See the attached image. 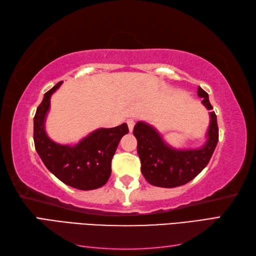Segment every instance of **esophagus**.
Segmentation results:
<instances>
[{"label": "esophagus", "instance_id": "esophagus-1", "mask_svg": "<svg viewBox=\"0 0 256 256\" xmlns=\"http://www.w3.org/2000/svg\"><path fill=\"white\" fill-rule=\"evenodd\" d=\"M126 124H128V126L130 132H132L133 128H134V125H135V120L134 118H128L126 120Z\"/></svg>", "mask_w": 256, "mask_h": 256}]
</instances>
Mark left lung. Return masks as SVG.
I'll return each mask as SVG.
<instances>
[{
    "mask_svg": "<svg viewBox=\"0 0 256 256\" xmlns=\"http://www.w3.org/2000/svg\"><path fill=\"white\" fill-rule=\"evenodd\" d=\"M198 96L202 103L212 110L208 94L198 88ZM210 126L206 143L199 150H176L164 143L160 134L148 124L138 122L133 134L138 140V154L140 160V170L150 184L157 187L174 188L189 182L208 165L219 140L216 116L210 112Z\"/></svg>",
    "mask_w": 256,
    "mask_h": 256,
    "instance_id": "1",
    "label": "left lung"
}]
</instances>
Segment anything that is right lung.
<instances>
[{"mask_svg":"<svg viewBox=\"0 0 256 256\" xmlns=\"http://www.w3.org/2000/svg\"><path fill=\"white\" fill-rule=\"evenodd\" d=\"M62 81L47 91L34 116V144L47 170L59 180L80 190L102 187L111 175V162L122 136L128 133L126 123L112 128H100L74 146L59 145L47 136L45 116L50 96Z\"/></svg>","mask_w":256,"mask_h":256,"instance_id":"right-lung-1","label":"right lung"}]
</instances>
